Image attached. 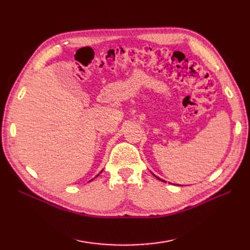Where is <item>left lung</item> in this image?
Here are the masks:
<instances>
[{
    "instance_id": "1",
    "label": "left lung",
    "mask_w": 250,
    "mask_h": 250,
    "mask_svg": "<svg viewBox=\"0 0 250 250\" xmlns=\"http://www.w3.org/2000/svg\"><path fill=\"white\" fill-rule=\"evenodd\" d=\"M154 176H155V175H154ZM155 177H156V178H157V179H161V178H158V177H157V176H155ZM161 180H162V179H161ZM163 181H165V180H163Z\"/></svg>"
}]
</instances>
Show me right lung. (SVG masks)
Wrapping results in <instances>:
<instances>
[{
    "label": "right lung",
    "mask_w": 250,
    "mask_h": 250,
    "mask_svg": "<svg viewBox=\"0 0 250 250\" xmlns=\"http://www.w3.org/2000/svg\"><path fill=\"white\" fill-rule=\"evenodd\" d=\"M100 173H101V172H100ZM97 176H98V175H97Z\"/></svg>",
    "instance_id": "1"
}]
</instances>
